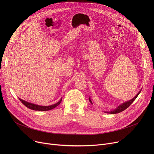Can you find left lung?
I'll return each mask as SVG.
<instances>
[{
	"label": "left lung",
	"instance_id": "8db88e82",
	"mask_svg": "<svg viewBox=\"0 0 154 154\" xmlns=\"http://www.w3.org/2000/svg\"><path fill=\"white\" fill-rule=\"evenodd\" d=\"M140 92H141V90L139 91V92L138 94H137L132 99H131V100H128V101H127V102H125L122 103L121 105H120V106H118L116 109L113 110H111V111H110V112H106V113H109V114H117V113H119V112H121L124 111V110H125L126 109H127L129 106H131V104L136 99V98L137 97V96H138V95H139V94L140 93ZM89 101H90V102H91V103H92V102L91 101L90 97H89Z\"/></svg>",
	"mask_w": 154,
	"mask_h": 154
}]
</instances>
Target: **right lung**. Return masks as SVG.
<instances>
[{
    "instance_id": "add662e5",
    "label": "right lung",
    "mask_w": 154,
    "mask_h": 154,
    "mask_svg": "<svg viewBox=\"0 0 154 154\" xmlns=\"http://www.w3.org/2000/svg\"><path fill=\"white\" fill-rule=\"evenodd\" d=\"M19 99L24 105V106L27 107V108L32 109V110H38V111H47V110H52V109H54L55 107H56L57 106H58L62 100V99L61 98V99L57 103H56L55 104H53V105H51V106H38V105H36L34 103L28 102L23 100L20 98H19Z\"/></svg>"
}]
</instances>
